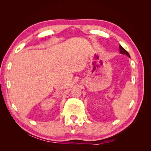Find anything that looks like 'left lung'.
Here are the masks:
<instances>
[{
    "label": "left lung",
    "instance_id": "8db88e82",
    "mask_svg": "<svg viewBox=\"0 0 151 151\" xmlns=\"http://www.w3.org/2000/svg\"><path fill=\"white\" fill-rule=\"evenodd\" d=\"M119 50H120V53L121 54H126V55H127L129 57H130V55L129 52H127V51L125 50L124 48L122 47L121 45H119Z\"/></svg>",
    "mask_w": 151,
    "mask_h": 151
}]
</instances>
